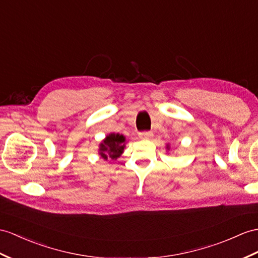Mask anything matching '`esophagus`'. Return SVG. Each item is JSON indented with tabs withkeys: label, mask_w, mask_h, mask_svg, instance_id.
<instances>
[{
	"label": "esophagus",
	"mask_w": 258,
	"mask_h": 258,
	"mask_svg": "<svg viewBox=\"0 0 258 258\" xmlns=\"http://www.w3.org/2000/svg\"><path fill=\"white\" fill-rule=\"evenodd\" d=\"M152 136H153V134L151 133V131H142V133L139 134V137L141 138V139H150Z\"/></svg>",
	"instance_id": "1"
}]
</instances>
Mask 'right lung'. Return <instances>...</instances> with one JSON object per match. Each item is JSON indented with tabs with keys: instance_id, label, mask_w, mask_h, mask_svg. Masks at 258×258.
<instances>
[{
	"instance_id": "add662e5",
	"label": "right lung",
	"mask_w": 258,
	"mask_h": 258,
	"mask_svg": "<svg viewBox=\"0 0 258 258\" xmlns=\"http://www.w3.org/2000/svg\"><path fill=\"white\" fill-rule=\"evenodd\" d=\"M124 148V137L119 134H110L106 137L103 143H100V155L107 160H116L120 156Z\"/></svg>"
}]
</instances>
